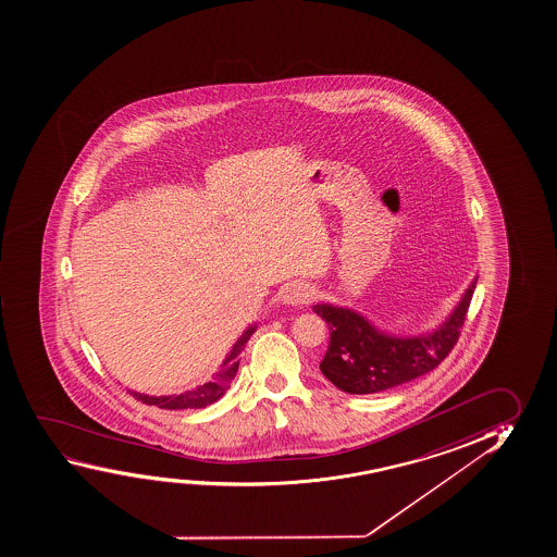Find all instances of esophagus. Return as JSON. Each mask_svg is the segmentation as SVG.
Wrapping results in <instances>:
<instances>
[{
    "label": "esophagus",
    "instance_id": "34e87169",
    "mask_svg": "<svg viewBox=\"0 0 557 557\" xmlns=\"http://www.w3.org/2000/svg\"><path fill=\"white\" fill-rule=\"evenodd\" d=\"M284 301L290 306H301V304H309L311 299L315 298V288L306 283H292L286 286L283 294Z\"/></svg>",
    "mask_w": 557,
    "mask_h": 557
}]
</instances>
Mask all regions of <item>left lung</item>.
<instances>
[{
	"label": "left lung",
	"instance_id": "obj_1",
	"mask_svg": "<svg viewBox=\"0 0 557 557\" xmlns=\"http://www.w3.org/2000/svg\"><path fill=\"white\" fill-rule=\"evenodd\" d=\"M474 286L476 278L441 326L417 336L384 333L354 309L317 304L313 311L331 329L321 371L336 388L348 394L391 391L431 373L456 346Z\"/></svg>",
	"mask_w": 557,
	"mask_h": 557
}]
</instances>
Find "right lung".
Masks as SVG:
<instances>
[{"instance_id": "add662e5", "label": "right lung", "mask_w": 557, "mask_h": 557, "mask_svg": "<svg viewBox=\"0 0 557 557\" xmlns=\"http://www.w3.org/2000/svg\"><path fill=\"white\" fill-rule=\"evenodd\" d=\"M256 329H258V324H249L248 329L242 333L240 338L234 342L233 348L228 351V356L224 357L223 366L219 367L215 376L211 381L196 386L194 391L173 394V396H150V394H140L136 391L128 392L141 404L158 406L161 409H200V407L211 406L231 388V382L234 381V376L238 373V366H240L242 349L249 341V336L256 333Z\"/></svg>"}]
</instances>
